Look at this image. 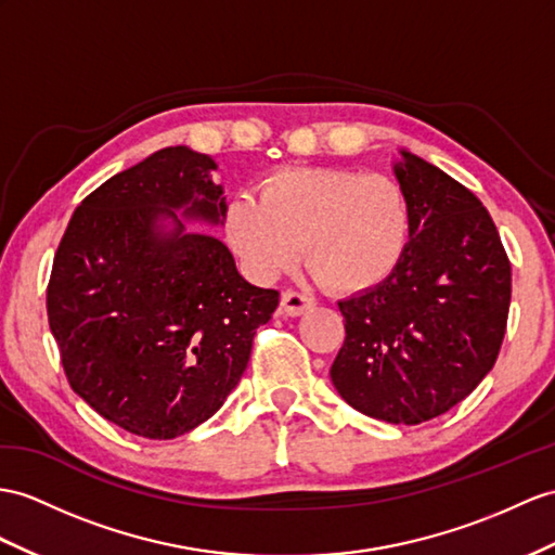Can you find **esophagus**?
<instances>
[{
  "instance_id": "esophagus-1",
  "label": "esophagus",
  "mask_w": 555,
  "mask_h": 555,
  "mask_svg": "<svg viewBox=\"0 0 555 555\" xmlns=\"http://www.w3.org/2000/svg\"><path fill=\"white\" fill-rule=\"evenodd\" d=\"M280 306H282V310H285L287 315H301L304 310H308L310 306H313V299H308L306 294L296 292V289H287V292H282Z\"/></svg>"
}]
</instances>
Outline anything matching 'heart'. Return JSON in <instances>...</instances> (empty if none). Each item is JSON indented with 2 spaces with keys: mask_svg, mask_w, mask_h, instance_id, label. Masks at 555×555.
<instances>
[{
  "mask_svg": "<svg viewBox=\"0 0 555 555\" xmlns=\"http://www.w3.org/2000/svg\"><path fill=\"white\" fill-rule=\"evenodd\" d=\"M231 247L254 275L289 268L304 242V261L339 294L372 289L398 268L412 233L410 202L386 173L358 169H280L242 191L225 209Z\"/></svg>",
  "mask_w": 555,
  "mask_h": 555,
  "instance_id": "heart-1",
  "label": "heart"
}]
</instances>
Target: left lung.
<instances>
[{
    "label": "left lung",
    "instance_id": "obj_1",
    "mask_svg": "<svg viewBox=\"0 0 555 555\" xmlns=\"http://www.w3.org/2000/svg\"><path fill=\"white\" fill-rule=\"evenodd\" d=\"M396 176L412 233L379 287L339 301L346 339L332 364L358 412L416 426L462 402L502 348L511 261L482 202L426 159L402 153Z\"/></svg>",
    "mask_w": 555,
    "mask_h": 555
}]
</instances>
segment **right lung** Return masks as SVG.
Listing matches in <instances>:
<instances>
[{"instance_id":"obj_1","label":"right lung","mask_w":555,"mask_h":555,"mask_svg":"<svg viewBox=\"0 0 555 555\" xmlns=\"http://www.w3.org/2000/svg\"><path fill=\"white\" fill-rule=\"evenodd\" d=\"M211 169L176 145L115 173L75 209L53 256L47 313L67 384L147 440L183 436L221 408L280 304L237 273L221 240L183 233L171 211L223 219ZM162 212L175 216L171 236L154 231Z\"/></svg>"}]
</instances>
